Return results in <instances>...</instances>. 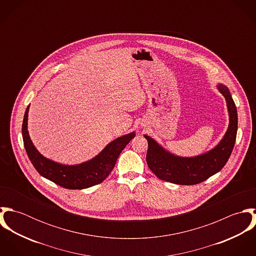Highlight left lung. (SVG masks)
<instances>
[{
    "mask_svg": "<svg viewBox=\"0 0 256 256\" xmlns=\"http://www.w3.org/2000/svg\"><path fill=\"white\" fill-rule=\"evenodd\" d=\"M218 88L226 100L230 125L219 145L210 152L194 158L176 156L145 135L148 141L146 164L160 180L180 185H194L205 182L226 164L236 139L238 112L228 88L222 84Z\"/></svg>",
    "mask_w": 256,
    "mask_h": 256,
    "instance_id": "left-lung-1",
    "label": "left lung"
}]
</instances>
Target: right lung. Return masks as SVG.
<instances>
[{
  "label": "right lung",
  "instance_id": "obj_1",
  "mask_svg": "<svg viewBox=\"0 0 256 256\" xmlns=\"http://www.w3.org/2000/svg\"><path fill=\"white\" fill-rule=\"evenodd\" d=\"M22 121V139L26 154L40 176L67 189H84L102 182L112 172L116 160L126 145L135 137V133L119 137L112 141L92 160L78 164L65 166L44 158L34 146L28 131V114Z\"/></svg>",
  "mask_w": 256,
  "mask_h": 256
}]
</instances>
